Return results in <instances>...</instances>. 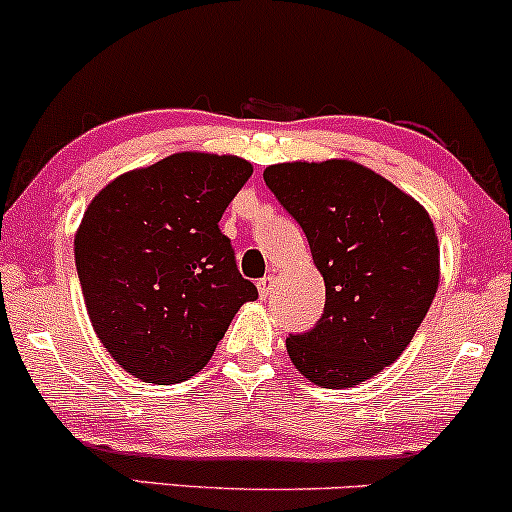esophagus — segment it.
<instances>
[{
    "mask_svg": "<svg viewBox=\"0 0 512 512\" xmlns=\"http://www.w3.org/2000/svg\"><path fill=\"white\" fill-rule=\"evenodd\" d=\"M274 282H277V279H274V277H262L260 282H257V291H260V296H262V299H267V296L272 294V289H274Z\"/></svg>",
    "mask_w": 512,
    "mask_h": 512,
    "instance_id": "1",
    "label": "esophagus"
}]
</instances>
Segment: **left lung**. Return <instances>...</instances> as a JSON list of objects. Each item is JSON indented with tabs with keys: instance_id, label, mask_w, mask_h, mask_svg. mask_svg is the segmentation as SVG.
Wrapping results in <instances>:
<instances>
[{
	"instance_id": "8db88e82",
	"label": "left lung",
	"mask_w": 512,
	"mask_h": 512,
	"mask_svg": "<svg viewBox=\"0 0 512 512\" xmlns=\"http://www.w3.org/2000/svg\"><path fill=\"white\" fill-rule=\"evenodd\" d=\"M265 182L325 282L323 316L286 338L291 362L323 389L372 379L401 357L435 299L440 247L428 211L347 160L272 165Z\"/></svg>"
}]
</instances>
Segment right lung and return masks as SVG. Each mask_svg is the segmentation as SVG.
<instances>
[{
    "label": "right lung",
    "mask_w": 512,
    "mask_h": 512,
    "mask_svg": "<svg viewBox=\"0 0 512 512\" xmlns=\"http://www.w3.org/2000/svg\"><path fill=\"white\" fill-rule=\"evenodd\" d=\"M233 155L177 153L94 196L75 265L94 333L128 374L177 384L209 362L257 286L218 221L250 179Z\"/></svg>",
    "instance_id": "add662e5"
}]
</instances>
